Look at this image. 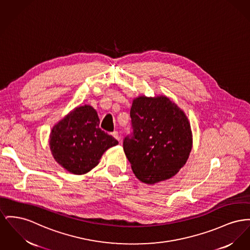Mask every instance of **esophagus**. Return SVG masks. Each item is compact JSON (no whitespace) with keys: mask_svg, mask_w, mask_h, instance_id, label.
<instances>
[{"mask_svg":"<svg viewBox=\"0 0 250 250\" xmlns=\"http://www.w3.org/2000/svg\"><path fill=\"white\" fill-rule=\"evenodd\" d=\"M111 135H112V136H113L117 141L120 142V135H119L118 131H113V132L111 133Z\"/></svg>","mask_w":250,"mask_h":250,"instance_id":"1","label":"esophagus"}]
</instances>
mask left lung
Here are the masks:
<instances>
[{
  "mask_svg": "<svg viewBox=\"0 0 250 250\" xmlns=\"http://www.w3.org/2000/svg\"><path fill=\"white\" fill-rule=\"evenodd\" d=\"M133 134L124 151L142 182L156 184L176 176L192 147L191 125L185 112L166 95L133 99Z\"/></svg>",
  "mask_w": 250,
  "mask_h": 250,
  "instance_id": "1",
  "label": "left lung"
}]
</instances>
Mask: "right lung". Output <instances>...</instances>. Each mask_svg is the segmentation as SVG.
I'll return each mask as SVG.
<instances>
[{"label":"right lung","instance_id":"add662e5","mask_svg":"<svg viewBox=\"0 0 250 250\" xmlns=\"http://www.w3.org/2000/svg\"><path fill=\"white\" fill-rule=\"evenodd\" d=\"M97 111L89 104L79 105L56 124L49 146L55 161L74 175H84L100 162L104 153L118 141L99 128Z\"/></svg>","mask_w":250,"mask_h":250}]
</instances>
